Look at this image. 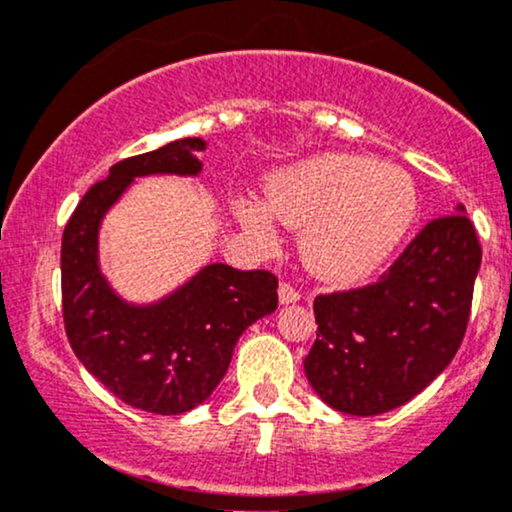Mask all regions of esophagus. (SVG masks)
<instances>
[{
	"mask_svg": "<svg viewBox=\"0 0 512 512\" xmlns=\"http://www.w3.org/2000/svg\"><path fill=\"white\" fill-rule=\"evenodd\" d=\"M279 301L284 305L286 303H298V301H301V291L293 289L291 284H281L279 286Z\"/></svg>",
	"mask_w": 512,
	"mask_h": 512,
	"instance_id": "esophagus-1",
	"label": "esophagus"
}]
</instances>
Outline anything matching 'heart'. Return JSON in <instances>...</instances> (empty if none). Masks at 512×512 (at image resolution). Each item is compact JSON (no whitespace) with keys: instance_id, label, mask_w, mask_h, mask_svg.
I'll list each match as a JSON object with an SVG mask.
<instances>
[{"instance_id":"obj_1","label":"heart","mask_w":512,"mask_h":512,"mask_svg":"<svg viewBox=\"0 0 512 512\" xmlns=\"http://www.w3.org/2000/svg\"><path fill=\"white\" fill-rule=\"evenodd\" d=\"M267 203L240 202L243 226L260 240L272 238L274 214L303 228V262L327 281H356L383 267L419 211L407 170L356 154H320L279 170Z\"/></svg>"}]
</instances>
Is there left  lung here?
Here are the masks:
<instances>
[{
    "label": "left lung",
    "instance_id": "left-lung-1",
    "mask_svg": "<svg viewBox=\"0 0 512 512\" xmlns=\"http://www.w3.org/2000/svg\"><path fill=\"white\" fill-rule=\"evenodd\" d=\"M479 264L477 231L457 204L375 284L317 296V339L303 361L317 397L375 416L426 390L460 349Z\"/></svg>",
    "mask_w": 512,
    "mask_h": 512
}]
</instances>
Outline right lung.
<instances>
[{
  "label": "right lung",
  "mask_w": 512,
  "mask_h": 512,
  "mask_svg": "<svg viewBox=\"0 0 512 512\" xmlns=\"http://www.w3.org/2000/svg\"><path fill=\"white\" fill-rule=\"evenodd\" d=\"M199 137L115 163L81 197L62 236V315L76 358L129 407L182 414L209 399L226 375L238 337L274 313L276 276L214 262L161 301L117 296L98 262V231L108 209L146 175H199Z\"/></svg>",
  "instance_id": "right-lung-1"
}]
</instances>
